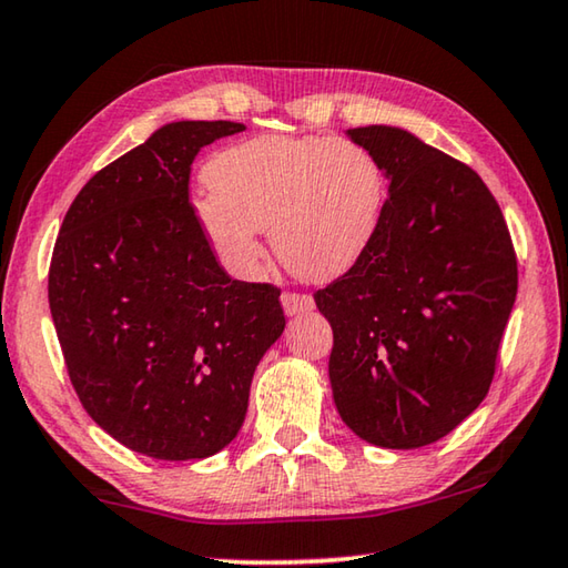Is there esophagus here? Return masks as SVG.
Returning <instances> with one entry per match:
<instances>
[{"instance_id":"34e87169","label":"esophagus","mask_w":568,"mask_h":568,"mask_svg":"<svg viewBox=\"0 0 568 568\" xmlns=\"http://www.w3.org/2000/svg\"><path fill=\"white\" fill-rule=\"evenodd\" d=\"M281 301H283V307H285L287 315H301V313H307V311H313V307H315L313 297L303 295V293H283Z\"/></svg>"}]
</instances>
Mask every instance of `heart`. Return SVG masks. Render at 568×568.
Segmentation results:
<instances>
[{"instance_id": "heart-1", "label": "heart", "mask_w": 568, "mask_h": 568, "mask_svg": "<svg viewBox=\"0 0 568 568\" xmlns=\"http://www.w3.org/2000/svg\"><path fill=\"white\" fill-rule=\"evenodd\" d=\"M207 185L190 200L220 265L253 277L263 230L301 281H335L361 261L386 205L378 160L353 140L323 134H257L207 162Z\"/></svg>"}]
</instances>
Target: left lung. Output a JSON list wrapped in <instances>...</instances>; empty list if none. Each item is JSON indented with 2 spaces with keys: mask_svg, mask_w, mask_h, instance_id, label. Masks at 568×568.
Segmentation results:
<instances>
[{
  "mask_svg": "<svg viewBox=\"0 0 568 568\" xmlns=\"http://www.w3.org/2000/svg\"><path fill=\"white\" fill-rule=\"evenodd\" d=\"M378 160L388 197L376 237L315 293L333 328L341 418L381 448H420L486 398L518 287L501 207L474 170L408 130H348Z\"/></svg>",
  "mask_w": 568,
  "mask_h": 568,
  "instance_id": "1",
  "label": "left lung"
}]
</instances>
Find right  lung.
<instances>
[{"label": "right lung", "mask_w": 568, "mask_h": 568, "mask_svg": "<svg viewBox=\"0 0 568 568\" xmlns=\"http://www.w3.org/2000/svg\"><path fill=\"white\" fill-rule=\"evenodd\" d=\"M243 130L162 124L80 190L54 243L50 311L72 386L102 430L150 458L223 450L285 331L281 291L233 281L187 200L200 148Z\"/></svg>", "instance_id": "right-lung-1"}]
</instances>
